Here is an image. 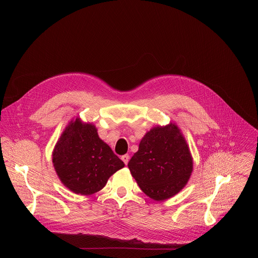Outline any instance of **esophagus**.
<instances>
[{"instance_id": "obj_1", "label": "esophagus", "mask_w": 258, "mask_h": 258, "mask_svg": "<svg viewBox=\"0 0 258 258\" xmlns=\"http://www.w3.org/2000/svg\"><path fill=\"white\" fill-rule=\"evenodd\" d=\"M121 160L124 162V164L126 165L127 163H128V160H130V156L127 155V154H125V155H122L121 156Z\"/></svg>"}]
</instances>
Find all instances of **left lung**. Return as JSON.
<instances>
[{"label": "left lung", "instance_id": "left-lung-1", "mask_svg": "<svg viewBox=\"0 0 258 258\" xmlns=\"http://www.w3.org/2000/svg\"><path fill=\"white\" fill-rule=\"evenodd\" d=\"M127 166L147 196L163 201L185 188L193 171V157L178 126L169 122L145 134Z\"/></svg>", "mask_w": 258, "mask_h": 258}]
</instances>
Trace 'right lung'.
<instances>
[{
  "label": "right lung",
  "instance_id": "add662e5",
  "mask_svg": "<svg viewBox=\"0 0 258 258\" xmlns=\"http://www.w3.org/2000/svg\"><path fill=\"white\" fill-rule=\"evenodd\" d=\"M55 171L63 185L79 195L102 190L108 178L124 166L99 138L97 127L80 117L68 122L52 153Z\"/></svg>",
  "mask_w": 258,
  "mask_h": 258
}]
</instances>
